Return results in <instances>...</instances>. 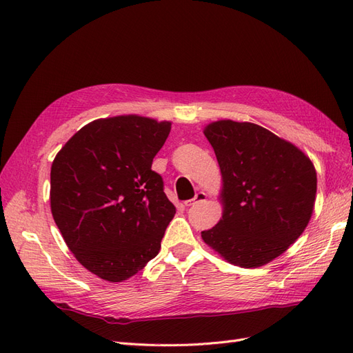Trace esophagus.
I'll return each instance as SVG.
<instances>
[{
	"label": "esophagus",
	"mask_w": 353,
	"mask_h": 353,
	"mask_svg": "<svg viewBox=\"0 0 353 353\" xmlns=\"http://www.w3.org/2000/svg\"><path fill=\"white\" fill-rule=\"evenodd\" d=\"M206 197H208L206 193H203V191H199V193L194 196V199L185 201V206H194V205H197V203H200V201H205Z\"/></svg>",
	"instance_id": "34e87169"
}]
</instances>
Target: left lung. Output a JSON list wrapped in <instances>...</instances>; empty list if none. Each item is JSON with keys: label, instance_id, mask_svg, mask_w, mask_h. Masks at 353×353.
<instances>
[{"label": "left lung", "instance_id": "8db88e82", "mask_svg": "<svg viewBox=\"0 0 353 353\" xmlns=\"http://www.w3.org/2000/svg\"><path fill=\"white\" fill-rule=\"evenodd\" d=\"M222 175V219L201 239L230 263L258 268L302 236L316 196L315 168L301 148L250 122L205 128Z\"/></svg>", "mask_w": 353, "mask_h": 353}]
</instances>
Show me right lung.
<instances>
[{
    "instance_id": "add662e5",
    "label": "right lung",
    "mask_w": 353,
    "mask_h": 353,
    "mask_svg": "<svg viewBox=\"0 0 353 353\" xmlns=\"http://www.w3.org/2000/svg\"><path fill=\"white\" fill-rule=\"evenodd\" d=\"M170 122L137 114L97 119L51 165V213L90 272L121 283L156 258L175 206L152 169Z\"/></svg>"
}]
</instances>
